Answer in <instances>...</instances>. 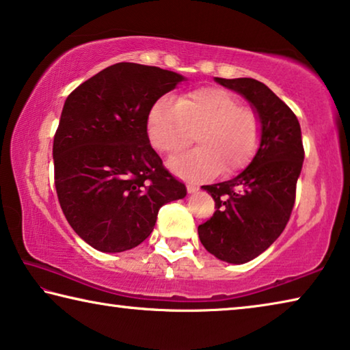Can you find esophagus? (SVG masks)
Here are the masks:
<instances>
[{
	"label": "esophagus",
	"instance_id": "esophagus-1",
	"mask_svg": "<svg viewBox=\"0 0 350 350\" xmlns=\"http://www.w3.org/2000/svg\"><path fill=\"white\" fill-rule=\"evenodd\" d=\"M186 189H187V192H189V193H193V192H197V191H198V186H196V185H191V183H189V185L186 186Z\"/></svg>",
	"mask_w": 350,
	"mask_h": 350
}]
</instances>
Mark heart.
I'll return each instance as SVG.
<instances>
[{
	"label": "heart",
	"instance_id": "b5f03b06",
	"mask_svg": "<svg viewBox=\"0 0 350 350\" xmlns=\"http://www.w3.org/2000/svg\"><path fill=\"white\" fill-rule=\"evenodd\" d=\"M196 133L200 147L172 158L169 167L180 178L202 181L251 161L260 142V118L253 107L217 87L189 91L176 102L161 97L147 114L148 141L164 154L185 150Z\"/></svg>",
	"mask_w": 350,
	"mask_h": 350
}]
</instances>
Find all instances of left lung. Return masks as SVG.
<instances>
[{
	"label": "left lung",
	"mask_w": 350,
	"mask_h": 350,
	"mask_svg": "<svg viewBox=\"0 0 350 350\" xmlns=\"http://www.w3.org/2000/svg\"><path fill=\"white\" fill-rule=\"evenodd\" d=\"M251 102L260 118V146L248 167L232 180L203 186L215 213L198 226L211 254L245 263L262 254L287 226L304 163L301 125L290 107L256 79L215 77Z\"/></svg>",
	"instance_id": "8db88e82"
}]
</instances>
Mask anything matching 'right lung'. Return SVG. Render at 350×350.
Masks as SVG:
<instances>
[{
  "mask_svg": "<svg viewBox=\"0 0 350 350\" xmlns=\"http://www.w3.org/2000/svg\"><path fill=\"white\" fill-rule=\"evenodd\" d=\"M181 80L122 62L66 97L53 146L55 191L68 223L93 248H135L150 236L159 208L186 197L147 136L150 108Z\"/></svg>",
  "mask_w": 350,
  "mask_h": 350,
  "instance_id": "1",
  "label": "right lung"
}]
</instances>
